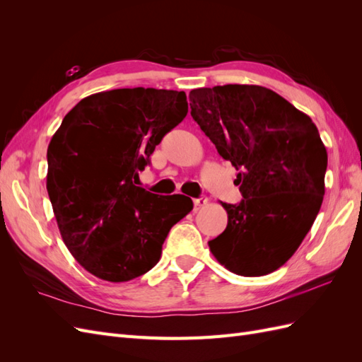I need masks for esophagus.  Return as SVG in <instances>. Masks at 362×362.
<instances>
[{"mask_svg": "<svg viewBox=\"0 0 362 362\" xmlns=\"http://www.w3.org/2000/svg\"><path fill=\"white\" fill-rule=\"evenodd\" d=\"M206 198H204V196H201V198H196L193 199V204H194V210H199L201 206H204L206 204Z\"/></svg>", "mask_w": 362, "mask_h": 362, "instance_id": "esophagus-1", "label": "esophagus"}]
</instances>
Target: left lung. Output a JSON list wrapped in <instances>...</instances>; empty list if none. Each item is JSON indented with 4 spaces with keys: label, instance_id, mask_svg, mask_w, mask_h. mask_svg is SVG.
<instances>
[{
    "label": "left lung",
    "instance_id": "left-lung-1",
    "mask_svg": "<svg viewBox=\"0 0 362 362\" xmlns=\"http://www.w3.org/2000/svg\"><path fill=\"white\" fill-rule=\"evenodd\" d=\"M192 117L238 170L240 204L208 242L229 272L262 276L293 257L320 211L327 152L308 115L262 86L194 89Z\"/></svg>",
    "mask_w": 362,
    "mask_h": 362
}]
</instances>
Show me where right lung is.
<instances>
[{"mask_svg": "<svg viewBox=\"0 0 362 362\" xmlns=\"http://www.w3.org/2000/svg\"><path fill=\"white\" fill-rule=\"evenodd\" d=\"M187 115L184 92L115 89L84 98L48 146L47 190L64 245L96 278L127 282L154 267L192 204L136 185L164 134ZM192 202V199H190Z\"/></svg>", "mask_w": 362, "mask_h": 362, "instance_id": "obj_1", "label": "right lung"}]
</instances>
